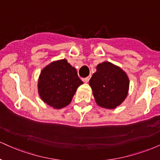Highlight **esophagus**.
Here are the masks:
<instances>
[{
  "label": "esophagus",
  "instance_id": "obj_1",
  "mask_svg": "<svg viewBox=\"0 0 160 160\" xmlns=\"http://www.w3.org/2000/svg\"><path fill=\"white\" fill-rule=\"evenodd\" d=\"M89 79H90V76L87 77V78H83V79H82V80H83V81L85 82H89Z\"/></svg>",
  "mask_w": 160,
  "mask_h": 160
}]
</instances>
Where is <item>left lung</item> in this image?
<instances>
[{
    "instance_id": "left-lung-1",
    "label": "left lung",
    "mask_w": 160,
    "mask_h": 160,
    "mask_svg": "<svg viewBox=\"0 0 160 160\" xmlns=\"http://www.w3.org/2000/svg\"><path fill=\"white\" fill-rule=\"evenodd\" d=\"M89 84L99 107L114 109L127 97L129 79L119 66L103 62L96 66V71L92 76Z\"/></svg>"
}]
</instances>
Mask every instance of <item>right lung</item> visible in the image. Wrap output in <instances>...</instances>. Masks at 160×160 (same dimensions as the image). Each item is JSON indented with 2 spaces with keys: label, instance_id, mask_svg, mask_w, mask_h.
<instances>
[{
  "label": "right lung",
  "instance_id": "right-lung-1",
  "mask_svg": "<svg viewBox=\"0 0 160 160\" xmlns=\"http://www.w3.org/2000/svg\"><path fill=\"white\" fill-rule=\"evenodd\" d=\"M83 83L75 68L67 59L53 61L40 71L38 94L44 103L59 110L71 102L77 89Z\"/></svg>",
  "mask_w": 160,
  "mask_h": 160
}]
</instances>
